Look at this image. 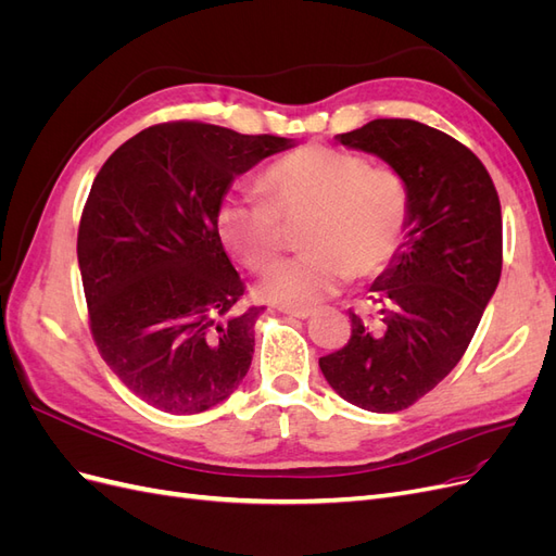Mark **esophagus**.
<instances>
[{"label":"esophagus","mask_w":556,"mask_h":556,"mask_svg":"<svg viewBox=\"0 0 556 556\" xmlns=\"http://www.w3.org/2000/svg\"><path fill=\"white\" fill-rule=\"evenodd\" d=\"M280 313L290 315V317H296V319H306L311 317V311H294V308H280Z\"/></svg>","instance_id":"34e87169"}]
</instances>
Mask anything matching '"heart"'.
<instances>
[{
	"instance_id": "b5f03b06",
	"label": "heart",
	"mask_w": 556,
	"mask_h": 556,
	"mask_svg": "<svg viewBox=\"0 0 556 556\" xmlns=\"http://www.w3.org/2000/svg\"><path fill=\"white\" fill-rule=\"evenodd\" d=\"M268 199L227 194L217 237L252 271L271 264L288 241L286 225L306 223V255L280 262L257 294L280 308L308 311L352 278H371L394 262L410 225V190L390 166H371L350 150L311 143L264 174Z\"/></svg>"
}]
</instances>
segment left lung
Returning <instances> with one entry per match:
<instances>
[{"label": "left lung", "mask_w": 556, "mask_h": 556, "mask_svg": "<svg viewBox=\"0 0 556 556\" xmlns=\"http://www.w3.org/2000/svg\"><path fill=\"white\" fill-rule=\"evenodd\" d=\"M336 139L403 176L410 225L371 285L380 313H350L348 345L319 368L352 406L396 413L431 392L473 339L501 278V204L484 164L441 129L380 117Z\"/></svg>", "instance_id": "obj_1"}]
</instances>
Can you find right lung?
<instances>
[{"instance_id": "right-lung-1", "label": "right lung", "mask_w": 556, "mask_h": 556, "mask_svg": "<svg viewBox=\"0 0 556 556\" xmlns=\"http://www.w3.org/2000/svg\"><path fill=\"white\" fill-rule=\"evenodd\" d=\"M288 148L180 121L139 131L99 169L78 227L92 339L153 408L204 413L245 378L262 308L233 311L245 288L215 215L233 178Z\"/></svg>"}]
</instances>
